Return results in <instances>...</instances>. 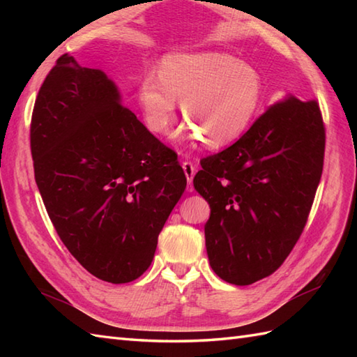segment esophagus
Wrapping results in <instances>:
<instances>
[{"label": "esophagus", "instance_id": "1", "mask_svg": "<svg viewBox=\"0 0 357 357\" xmlns=\"http://www.w3.org/2000/svg\"><path fill=\"white\" fill-rule=\"evenodd\" d=\"M183 169H184V173H185V176H187V183H188L187 190L192 192L193 190L192 181H193V176H195V173H196V169H195V165L192 162H188V161L183 162Z\"/></svg>", "mask_w": 357, "mask_h": 357}]
</instances>
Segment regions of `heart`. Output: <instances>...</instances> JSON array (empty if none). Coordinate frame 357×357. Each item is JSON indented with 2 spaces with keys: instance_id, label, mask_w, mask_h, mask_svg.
<instances>
[{
  "instance_id": "obj_1",
  "label": "heart",
  "mask_w": 357,
  "mask_h": 357,
  "mask_svg": "<svg viewBox=\"0 0 357 357\" xmlns=\"http://www.w3.org/2000/svg\"><path fill=\"white\" fill-rule=\"evenodd\" d=\"M261 96L259 73L222 52L173 53L164 58L161 77L149 75L139 87L151 130L169 133L176 123L178 100H183L190 138L206 139L211 147L230 144L247 130Z\"/></svg>"
}]
</instances>
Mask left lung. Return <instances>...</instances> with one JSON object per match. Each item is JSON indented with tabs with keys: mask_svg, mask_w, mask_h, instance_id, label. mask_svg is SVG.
<instances>
[{
	"mask_svg": "<svg viewBox=\"0 0 357 357\" xmlns=\"http://www.w3.org/2000/svg\"><path fill=\"white\" fill-rule=\"evenodd\" d=\"M324 151L319 104L287 95L233 146L202 159L193 185L210 206L204 231L219 278L250 285L282 265L307 224Z\"/></svg>",
	"mask_w": 357,
	"mask_h": 357,
	"instance_id": "8db88e82",
	"label": "left lung"
}]
</instances>
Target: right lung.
<instances>
[{"label":"right lung","instance_id":"1","mask_svg":"<svg viewBox=\"0 0 357 357\" xmlns=\"http://www.w3.org/2000/svg\"><path fill=\"white\" fill-rule=\"evenodd\" d=\"M35 181L58 236L98 279L146 271L187 179L176 153L151 135L100 69L59 56L30 124Z\"/></svg>","mask_w":357,"mask_h":357}]
</instances>
